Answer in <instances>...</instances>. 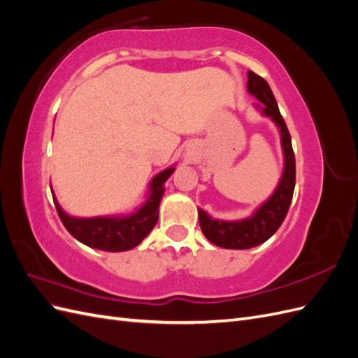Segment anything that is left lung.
Segmentation results:
<instances>
[{"instance_id":"8db88e82","label":"left lung","mask_w":358,"mask_h":358,"mask_svg":"<svg viewBox=\"0 0 358 358\" xmlns=\"http://www.w3.org/2000/svg\"><path fill=\"white\" fill-rule=\"evenodd\" d=\"M246 86L248 92L259 101L257 109L262 110L264 116L272 117L279 128L280 145L284 150V173L272 196L246 220H213L199 209V221L206 239L225 249H249L270 239L285 220L296 187V158L291 146V136L279 112L275 95L268 83L254 71H248Z\"/></svg>"}]
</instances>
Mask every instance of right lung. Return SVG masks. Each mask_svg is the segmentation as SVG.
<instances>
[{
  "instance_id": "1",
  "label": "right lung",
  "mask_w": 358,
  "mask_h": 358,
  "mask_svg": "<svg viewBox=\"0 0 358 358\" xmlns=\"http://www.w3.org/2000/svg\"><path fill=\"white\" fill-rule=\"evenodd\" d=\"M175 171L169 167L149 183V197L137 212L127 216H96V218H74L61 209L53 196L55 208L67 231L83 245L107 252H122L133 249L152 231L158 221V208L164 196V183Z\"/></svg>"
}]
</instances>
